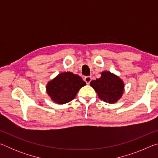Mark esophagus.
<instances>
[{
    "label": "esophagus",
    "mask_w": 158,
    "mask_h": 158,
    "mask_svg": "<svg viewBox=\"0 0 158 158\" xmlns=\"http://www.w3.org/2000/svg\"><path fill=\"white\" fill-rule=\"evenodd\" d=\"M84 80L87 84H89L90 82L91 81V77H85L84 78Z\"/></svg>",
    "instance_id": "1"
}]
</instances>
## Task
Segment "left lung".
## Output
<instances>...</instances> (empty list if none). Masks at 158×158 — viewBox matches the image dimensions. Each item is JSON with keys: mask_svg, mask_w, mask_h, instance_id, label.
Here are the masks:
<instances>
[{"mask_svg": "<svg viewBox=\"0 0 158 158\" xmlns=\"http://www.w3.org/2000/svg\"><path fill=\"white\" fill-rule=\"evenodd\" d=\"M101 74L100 78L91 81L90 85L102 100L108 103L116 102L123 93V82L109 72H103Z\"/></svg>", "mask_w": 158, "mask_h": 158, "instance_id": "1", "label": "left lung"}]
</instances>
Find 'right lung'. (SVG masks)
I'll return each instance as SVG.
<instances>
[{
    "mask_svg": "<svg viewBox=\"0 0 158 158\" xmlns=\"http://www.w3.org/2000/svg\"><path fill=\"white\" fill-rule=\"evenodd\" d=\"M85 85L81 77L72 73H63L48 83L47 92L58 104L68 103L75 98L77 92Z\"/></svg>",
    "mask_w": 158,
    "mask_h": 158,
    "instance_id": "1",
    "label": "right lung"
}]
</instances>
